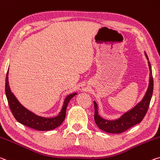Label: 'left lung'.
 Returning a JSON list of instances; mask_svg holds the SVG:
<instances>
[{
  "label": "left lung",
  "mask_w": 160,
  "mask_h": 160,
  "mask_svg": "<svg viewBox=\"0 0 160 160\" xmlns=\"http://www.w3.org/2000/svg\"><path fill=\"white\" fill-rule=\"evenodd\" d=\"M144 54H145L147 59L148 60L149 68V81L148 90H147L142 100L132 109L123 114L120 118L115 120H108L101 118L98 115V107L97 103L94 101V106H95L94 119H95L96 125H98L100 130L108 133L120 134L128 130V129L135 126L137 124L141 122V121L143 120L144 116H145L147 112H148L153 92V78L150 62H149L148 57L145 52H144Z\"/></svg>",
  "instance_id": "obj_1"
}]
</instances>
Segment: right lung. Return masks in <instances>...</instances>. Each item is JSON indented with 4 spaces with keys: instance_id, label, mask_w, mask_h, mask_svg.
I'll return each mask as SVG.
<instances>
[{
    "instance_id": "add662e5",
    "label": "right lung",
    "mask_w": 160,
    "mask_h": 160,
    "mask_svg": "<svg viewBox=\"0 0 160 160\" xmlns=\"http://www.w3.org/2000/svg\"><path fill=\"white\" fill-rule=\"evenodd\" d=\"M6 95L12 114L18 122L34 130L48 131L55 129L62 123L65 118L68 102L75 95H77V93H72L67 96L64 100L62 110L58 116L54 118H43L36 115L24 108L12 93L8 84V70L6 78Z\"/></svg>"
}]
</instances>
